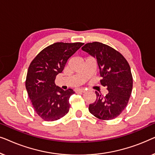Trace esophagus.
<instances>
[{"instance_id":"obj_1","label":"esophagus","mask_w":155,"mask_h":155,"mask_svg":"<svg viewBox=\"0 0 155 155\" xmlns=\"http://www.w3.org/2000/svg\"><path fill=\"white\" fill-rule=\"evenodd\" d=\"M78 92H82V93H85L87 91H86V90H84V89H80V90H78Z\"/></svg>"}]
</instances>
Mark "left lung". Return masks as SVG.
Wrapping results in <instances>:
<instances>
[{
	"instance_id": "8db88e82",
	"label": "left lung",
	"mask_w": 155,
	"mask_h": 155,
	"mask_svg": "<svg viewBox=\"0 0 155 155\" xmlns=\"http://www.w3.org/2000/svg\"><path fill=\"white\" fill-rule=\"evenodd\" d=\"M82 50L97 59L101 84L109 91L105 97L95 92L97 99L89 106V111L99 119H114L126 109L132 92L130 65L120 53L100 42L86 44Z\"/></svg>"
}]
</instances>
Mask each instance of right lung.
<instances>
[{
  "mask_svg": "<svg viewBox=\"0 0 155 155\" xmlns=\"http://www.w3.org/2000/svg\"><path fill=\"white\" fill-rule=\"evenodd\" d=\"M83 44L56 42L40 51L29 65L25 86L34 109L43 120L54 121L69 111V98L75 92L56 86L55 80Z\"/></svg>",
  "mask_w": 155,
  "mask_h": 155,
  "instance_id": "obj_1",
  "label": "right lung"
}]
</instances>
